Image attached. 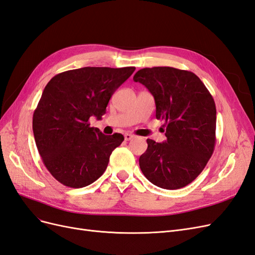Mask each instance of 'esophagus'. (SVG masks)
Here are the masks:
<instances>
[{
  "instance_id": "obj_1",
  "label": "esophagus",
  "mask_w": 255,
  "mask_h": 255,
  "mask_svg": "<svg viewBox=\"0 0 255 255\" xmlns=\"http://www.w3.org/2000/svg\"><path fill=\"white\" fill-rule=\"evenodd\" d=\"M133 138V135L132 134H129V133H126L125 134V139L127 140V141H128V140H130Z\"/></svg>"
}]
</instances>
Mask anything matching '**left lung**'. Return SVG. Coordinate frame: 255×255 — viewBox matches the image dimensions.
I'll use <instances>...</instances> for the list:
<instances>
[{"label": "left lung", "mask_w": 255, "mask_h": 255, "mask_svg": "<svg viewBox=\"0 0 255 255\" xmlns=\"http://www.w3.org/2000/svg\"><path fill=\"white\" fill-rule=\"evenodd\" d=\"M134 82L155 100L156 119L165 121V142L146 139L139 157L143 175L164 189H179L202 172L216 142V105L210 91L190 71L172 67L143 68Z\"/></svg>", "instance_id": "left-lung-1"}]
</instances>
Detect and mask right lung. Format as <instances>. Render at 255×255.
I'll return each mask as SVG.
<instances>
[{
  "instance_id": "right-lung-1",
  "label": "right lung",
  "mask_w": 255,
  "mask_h": 255,
  "mask_svg": "<svg viewBox=\"0 0 255 255\" xmlns=\"http://www.w3.org/2000/svg\"><path fill=\"white\" fill-rule=\"evenodd\" d=\"M135 67H85L56 74L47 84L33 116L38 152L50 173L65 186L81 188L106 170L112 152L125 140L90 128L101 119L111 97Z\"/></svg>"
}]
</instances>
